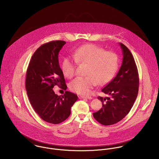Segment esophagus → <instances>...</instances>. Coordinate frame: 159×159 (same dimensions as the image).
Listing matches in <instances>:
<instances>
[{"instance_id":"34e87169","label":"esophagus","mask_w":159,"mask_h":159,"mask_svg":"<svg viewBox=\"0 0 159 159\" xmlns=\"http://www.w3.org/2000/svg\"><path fill=\"white\" fill-rule=\"evenodd\" d=\"M81 98H88V99H92V97L91 96H85V95H81Z\"/></svg>"}]
</instances>
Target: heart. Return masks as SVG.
<instances>
[{
    "label": "heart",
    "instance_id": "obj_1",
    "mask_svg": "<svg viewBox=\"0 0 159 159\" xmlns=\"http://www.w3.org/2000/svg\"><path fill=\"white\" fill-rule=\"evenodd\" d=\"M73 57H66L62 62V70L68 78L73 77L76 64H86L85 76H78L69 84L70 89L79 94H88L97 84L104 85L114 77L119 66V58L113 51H105L93 44H86L76 49Z\"/></svg>",
    "mask_w": 159,
    "mask_h": 159
}]
</instances>
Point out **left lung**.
Instances as JSON below:
<instances>
[{"label": "left lung", "mask_w": 159, "mask_h": 159, "mask_svg": "<svg viewBox=\"0 0 159 159\" xmlns=\"http://www.w3.org/2000/svg\"><path fill=\"white\" fill-rule=\"evenodd\" d=\"M122 51V64L117 75L102 91L108 95L98 97L102 108L93 113L97 121L104 125L117 123L132 108L139 89V76L135 59L128 48L119 43Z\"/></svg>", "instance_id": "8db88e82"}]
</instances>
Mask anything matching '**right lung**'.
I'll use <instances>...</instances> for the list:
<instances>
[{
	"mask_svg": "<svg viewBox=\"0 0 159 159\" xmlns=\"http://www.w3.org/2000/svg\"><path fill=\"white\" fill-rule=\"evenodd\" d=\"M66 43L55 40L40 46L32 55L26 73L25 89L34 110L43 120L53 124L68 118L78 99L72 92L66 91L58 96L52 90L55 86L64 90L67 88L58 59L59 52Z\"/></svg>",
	"mask_w": 159,
	"mask_h": 159,
	"instance_id": "right-lung-1",
	"label": "right lung"
}]
</instances>
